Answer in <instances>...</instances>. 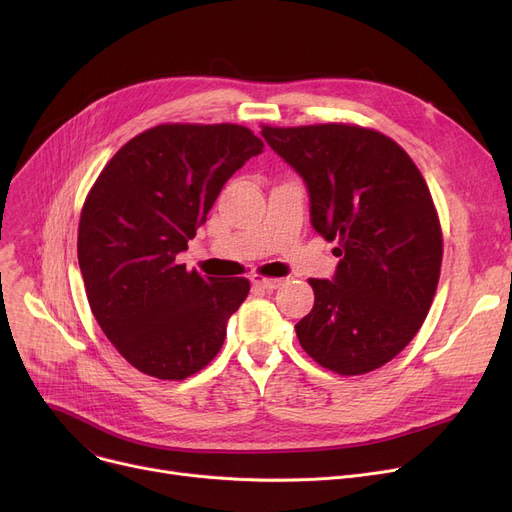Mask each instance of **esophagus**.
I'll return each mask as SVG.
<instances>
[{
    "instance_id": "34e87169",
    "label": "esophagus",
    "mask_w": 512,
    "mask_h": 512,
    "mask_svg": "<svg viewBox=\"0 0 512 512\" xmlns=\"http://www.w3.org/2000/svg\"><path fill=\"white\" fill-rule=\"evenodd\" d=\"M251 282H253V286L263 288V290H276L284 284V280H280V278H261V276H253Z\"/></svg>"
}]
</instances>
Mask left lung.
<instances>
[{
  "label": "left lung",
  "instance_id": "1",
  "mask_svg": "<svg viewBox=\"0 0 512 512\" xmlns=\"http://www.w3.org/2000/svg\"><path fill=\"white\" fill-rule=\"evenodd\" d=\"M261 137L303 178L315 232L338 242L332 280H309L301 346L340 375L382 367L419 332L440 278L442 230L421 172L361 126H263Z\"/></svg>",
  "mask_w": 512,
  "mask_h": 512
}]
</instances>
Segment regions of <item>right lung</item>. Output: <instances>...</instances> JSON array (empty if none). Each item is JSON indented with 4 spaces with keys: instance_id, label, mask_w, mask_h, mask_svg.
<instances>
[{
    "instance_id": "1",
    "label": "right lung",
    "mask_w": 512,
    "mask_h": 512,
    "mask_svg": "<svg viewBox=\"0 0 512 512\" xmlns=\"http://www.w3.org/2000/svg\"><path fill=\"white\" fill-rule=\"evenodd\" d=\"M261 151L238 124H161L128 141L91 188L78 224L87 299L118 353L151 378L203 369L247 299L249 280L203 278L176 255L228 178Z\"/></svg>"
}]
</instances>
